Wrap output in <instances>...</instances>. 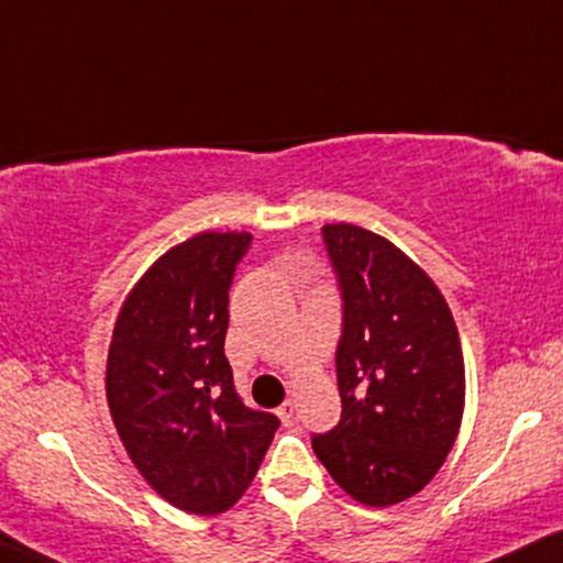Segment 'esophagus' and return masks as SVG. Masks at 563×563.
Listing matches in <instances>:
<instances>
[{
	"label": "esophagus",
	"instance_id": "esophagus-1",
	"mask_svg": "<svg viewBox=\"0 0 563 563\" xmlns=\"http://www.w3.org/2000/svg\"><path fill=\"white\" fill-rule=\"evenodd\" d=\"M276 415H279V420L284 422V426H289V422L295 420V401L292 399L284 401V405L276 409Z\"/></svg>",
	"mask_w": 563,
	"mask_h": 563
}]
</instances>
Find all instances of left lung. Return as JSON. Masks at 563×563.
<instances>
[{
    "mask_svg": "<svg viewBox=\"0 0 563 563\" xmlns=\"http://www.w3.org/2000/svg\"><path fill=\"white\" fill-rule=\"evenodd\" d=\"M323 242L344 300L342 420L313 451L355 501L394 506L433 481L460 433V331L441 289L394 242L355 224H325Z\"/></svg>",
    "mask_w": 563,
    "mask_h": 563,
    "instance_id": "left-lung-1",
    "label": "left lung"
}]
</instances>
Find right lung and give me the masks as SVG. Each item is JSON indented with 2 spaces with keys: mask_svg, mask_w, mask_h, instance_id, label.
Masks as SVG:
<instances>
[{
  "mask_svg": "<svg viewBox=\"0 0 563 563\" xmlns=\"http://www.w3.org/2000/svg\"><path fill=\"white\" fill-rule=\"evenodd\" d=\"M247 232H200L124 297L107 357V401L145 483L187 515L232 509L279 418L242 405L224 355L229 287Z\"/></svg>",
  "mask_w": 563,
  "mask_h": 563,
  "instance_id": "1",
  "label": "right lung"
}]
</instances>
